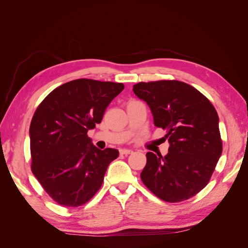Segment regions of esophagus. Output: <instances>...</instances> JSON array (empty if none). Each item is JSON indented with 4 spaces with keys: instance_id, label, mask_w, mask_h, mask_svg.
<instances>
[{
    "instance_id": "1",
    "label": "esophagus",
    "mask_w": 248,
    "mask_h": 248,
    "mask_svg": "<svg viewBox=\"0 0 248 248\" xmlns=\"http://www.w3.org/2000/svg\"><path fill=\"white\" fill-rule=\"evenodd\" d=\"M133 151L132 150H129V149H121L120 150V154L122 155H128V154H131Z\"/></svg>"
}]
</instances>
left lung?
I'll use <instances>...</instances> for the list:
<instances>
[{"label": "left lung", "mask_w": 248, "mask_h": 248, "mask_svg": "<svg viewBox=\"0 0 248 248\" xmlns=\"http://www.w3.org/2000/svg\"><path fill=\"white\" fill-rule=\"evenodd\" d=\"M133 92L148 103L154 125L167 131L166 156L148 152L140 178L164 202L196 196L209 183L222 152L218 115L206 96L179 80L140 81Z\"/></svg>", "instance_id": "8db88e82"}]
</instances>
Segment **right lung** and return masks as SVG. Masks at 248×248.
<instances>
[{
    "label": "right lung",
    "mask_w": 248,
    "mask_h": 248,
    "mask_svg": "<svg viewBox=\"0 0 248 248\" xmlns=\"http://www.w3.org/2000/svg\"><path fill=\"white\" fill-rule=\"evenodd\" d=\"M121 82L79 78L51 91L37 108L30 125L34 176L48 196L64 207H78L102 185L116 149L99 150L88 130L95 128Z\"/></svg>",
    "instance_id": "add662e5"
}]
</instances>
